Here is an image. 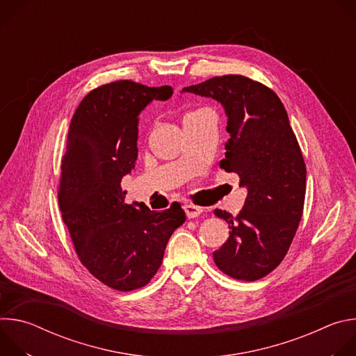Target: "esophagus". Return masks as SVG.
I'll use <instances>...</instances> for the list:
<instances>
[{"label":"esophagus","instance_id":"34e87169","mask_svg":"<svg viewBox=\"0 0 356 356\" xmlns=\"http://www.w3.org/2000/svg\"><path fill=\"white\" fill-rule=\"evenodd\" d=\"M184 211H186V216L188 218H195L198 217L201 213H202V209L201 207H197V206H193V204H184Z\"/></svg>","mask_w":356,"mask_h":356}]
</instances>
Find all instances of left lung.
<instances>
[{
  "instance_id": "left-lung-1",
  "label": "left lung",
  "mask_w": 356,
  "mask_h": 356,
  "mask_svg": "<svg viewBox=\"0 0 356 356\" xmlns=\"http://www.w3.org/2000/svg\"><path fill=\"white\" fill-rule=\"evenodd\" d=\"M181 92L213 98L227 115L225 159L220 166L241 177L246 200L228 222L229 238L213 257L228 276L253 282L283 261L297 231L306 194V165L280 98L238 74L213 77Z\"/></svg>"
}]
</instances>
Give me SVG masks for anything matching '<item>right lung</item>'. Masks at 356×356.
<instances>
[{
	"label": "right lung",
	"instance_id": "right-lung-1",
	"mask_svg": "<svg viewBox=\"0 0 356 356\" xmlns=\"http://www.w3.org/2000/svg\"><path fill=\"white\" fill-rule=\"evenodd\" d=\"M172 94L170 86L104 84L81 99L69 127L59 191L62 218L81 264L120 291L139 289L154 277L169 238L186 221L180 204L161 213L142 202L125 204L121 188L136 165L139 114Z\"/></svg>",
	"mask_w": 356,
	"mask_h": 356
}]
</instances>
